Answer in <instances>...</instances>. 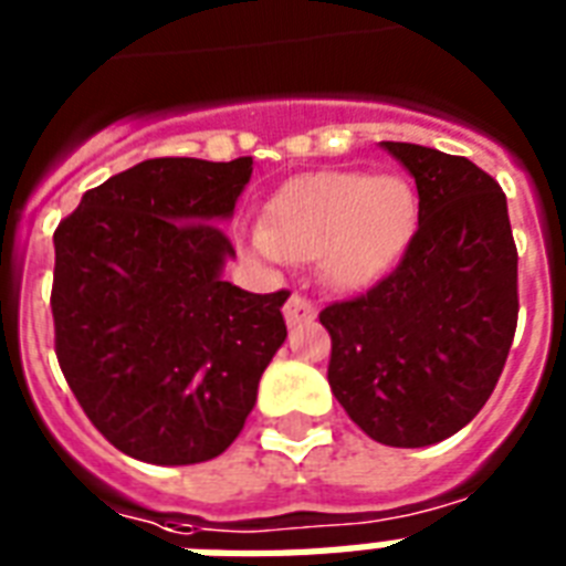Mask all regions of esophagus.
Instances as JSON below:
<instances>
[{
  "mask_svg": "<svg viewBox=\"0 0 566 566\" xmlns=\"http://www.w3.org/2000/svg\"><path fill=\"white\" fill-rule=\"evenodd\" d=\"M314 317H317V308H314L305 296H300V293H293L291 300H287V305H284V319H287L291 326L308 323V319Z\"/></svg>",
  "mask_w": 566,
  "mask_h": 566,
  "instance_id": "1",
  "label": "esophagus"
}]
</instances>
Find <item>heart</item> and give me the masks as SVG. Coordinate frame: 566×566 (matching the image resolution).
<instances>
[{
	"label": "heart",
	"instance_id": "b5f03b06",
	"mask_svg": "<svg viewBox=\"0 0 566 566\" xmlns=\"http://www.w3.org/2000/svg\"><path fill=\"white\" fill-rule=\"evenodd\" d=\"M417 222L420 199L399 172L323 170L284 181L247 243L270 264L317 258L332 287L367 291L399 266Z\"/></svg>",
	"mask_w": 566,
	"mask_h": 566
}]
</instances>
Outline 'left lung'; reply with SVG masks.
<instances>
[{
    "mask_svg": "<svg viewBox=\"0 0 566 566\" xmlns=\"http://www.w3.org/2000/svg\"><path fill=\"white\" fill-rule=\"evenodd\" d=\"M411 172L420 222L402 264L367 296L319 314L328 385L385 447H431L482 411L517 328V247L509 202L473 161L381 140Z\"/></svg>",
    "mask_w": 566,
    "mask_h": 566,
    "instance_id": "left-lung-1",
    "label": "left lung"
}]
</instances>
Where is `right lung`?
Segmentation results:
<instances>
[{
	"label": "right lung",
	"instance_id": "1",
	"mask_svg": "<svg viewBox=\"0 0 566 566\" xmlns=\"http://www.w3.org/2000/svg\"><path fill=\"white\" fill-rule=\"evenodd\" d=\"M252 158H149L117 172L55 231V353L91 422L146 464H202L234 443L287 337L291 293L222 279L220 222Z\"/></svg>",
	"mask_w": 566,
	"mask_h": 566
}]
</instances>
